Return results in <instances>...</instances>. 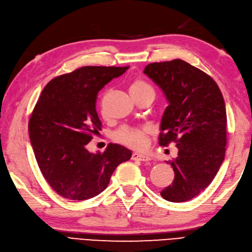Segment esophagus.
I'll use <instances>...</instances> for the list:
<instances>
[{"instance_id": "obj_1", "label": "esophagus", "mask_w": 252, "mask_h": 252, "mask_svg": "<svg viewBox=\"0 0 252 252\" xmlns=\"http://www.w3.org/2000/svg\"><path fill=\"white\" fill-rule=\"evenodd\" d=\"M132 159H134V160H140V162H148V160H150V158L144 156V154L133 153L132 154Z\"/></svg>"}]
</instances>
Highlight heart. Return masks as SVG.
Wrapping results in <instances>:
<instances>
[{"instance_id": "1", "label": "heart", "mask_w": 252, "mask_h": 252, "mask_svg": "<svg viewBox=\"0 0 252 252\" xmlns=\"http://www.w3.org/2000/svg\"><path fill=\"white\" fill-rule=\"evenodd\" d=\"M147 92H153V89L145 81L137 79L131 83L130 93L133 96ZM149 127L146 126H122L114 133V140L134 150H144L149 143Z\"/></svg>"}]
</instances>
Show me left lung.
I'll return each instance as SVG.
<instances>
[{"label":"left lung","instance_id":"8db88e82","mask_svg":"<svg viewBox=\"0 0 252 252\" xmlns=\"http://www.w3.org/2000/svg\"><path fill=\"white\" fill-rule=\"evenodd\" d=\"M144 73L169 102L158 144L176 143L178 148V157L168 162L175 179L160 196L170 202L189 201L208 188L223 162L227 113L222 94L209 74L182 60L149 63Z\"/></svg>","mask_w":252,"mask_h":252}]
</instances>
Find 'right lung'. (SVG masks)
<instances>
[{"label": "right lung", "instance_id": "add662e5", "mask_svg": "<svg viewBox=\"0 0 252 252\" xmlns=\"http://www.w3.org/2000/svg\"><path fill=\"white\" fill-rule=\"evenodd\" d=\"M126 69L82 67L54 77L41 92L29 121L30 139L43 178L60 196L76 201L99 195L117 166L131 158V150L120 145L103 153L86 149L102 126L99 90Z\"/></svg>", "mask_w": 252, "mask_h": 252}]
</instances>
